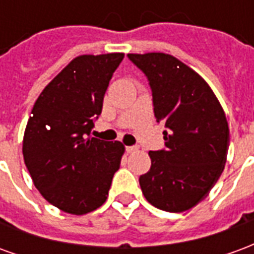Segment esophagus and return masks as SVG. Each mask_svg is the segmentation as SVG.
Segmentation results:
<instances>
[{
  "label": "esophagus",
  "mask_w": 254,
  "mask_h": 254,
  "mask_svg": "<svg viewBox=\"0 0 254 254\" xmlns=\"http://www.w3.org/2000/svg\"><path fill=\"white\" fill-rule=\"evenodd\" d=\"M127 151L129 152V154H133V152H137L138 147H136V145H132V147H127Z\"/></svg>",
  "instance_id": "34e87169"
}]
</instances>
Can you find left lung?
<instances>
[{"label":"left lung","instance_id":"8db88e82","mask_svg":"<svg viewBox=\"0 0 254 254\" xmlns=\"http://www.w3.org/2000/svg\"><path fill=\"white\" fill-rule=\"evenodd\" d=\"M148 77L156 121L165 122L166 149L149 151L140 177L144 197L167 212L190 209L223 173L230 143L222 105L204 78L165 53L127 54Z\"/></svg>","mask_w":254,"mask_h":254}]
</instances>
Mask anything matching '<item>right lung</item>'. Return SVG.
<instances>
[{
	"mask_svg": "<svg viewBox=\"0 0 254 254\" xmlns=\"http://www.w3.org/2000/svg\"><path fill=\"white\" fill-rule=\"evenodd\" d=\"M124 53L73 58L47 84L31 110L23 156L32 182L54 207L72 215L99 208L121 165V141L89 137Z\"/></svg>",
	"mask_w": 254,
	"mask_h": 254,
	"instance_id": "obj_1",
	"label": "right lung"
}]
</instances>
